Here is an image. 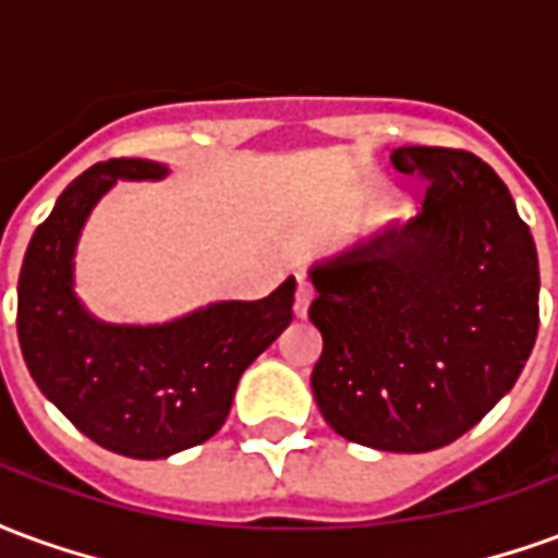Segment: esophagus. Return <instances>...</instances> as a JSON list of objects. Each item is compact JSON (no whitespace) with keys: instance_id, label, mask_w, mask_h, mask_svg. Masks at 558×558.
<instances>
[{"instance_id":"1","label":"esophagus","mask_w":558,"mask_h":558,"mask_svg":"<svg viewBox=\"0 0 558 558\" xmlns=\"http://www.w3.org/2000/svg\"><path fill=\"white\" fill-rule=\"evenodd\" d=\"M314 302V287H311V280L299 278V290H295V316H307V307Z\"/></svg>"}]
</instances>
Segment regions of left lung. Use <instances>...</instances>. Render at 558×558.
<instances>
[{
    "label": "left lung",
    "instance_id": "8db88e82",
    "mask_svg": "<svg viewBox=\"0 0 558 558\" xmlns=\"http://www.w3.org/2000/svg\"><path fill=\"white\" fill-rule=\"evenodd\" d=\"M424 208L311 268V374L328 427L376 451L454 442L511 391L538 338V251L490 163L403 146Z\"/></svg>",
    "mask_w": 558,
    "mask_h": 558
}]
</instances>
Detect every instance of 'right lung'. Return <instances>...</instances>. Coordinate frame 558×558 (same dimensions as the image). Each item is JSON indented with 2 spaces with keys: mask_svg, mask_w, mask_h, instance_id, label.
<instances>
[{
  "mask_svg": "<svg viewBox=\"0 0 558 558\" xmlns=\"http://www.w3.org/2000/svg\"><path fill=\"white\" fill-rule=\"evenodd\" d=\"M143 158L95 163L32 235L17 283V338L44 398L107 451L160 460L211 439L247 364L292 323L295 278L259 302H215L163 326H110L74 295L83 223L116 179H163Z\"/></svg>",
  "mask_w": 558,
  "mask_h": 558,
  "instance_id": "right-lung-1",
  "label": "right lung"
}]
</instances>
